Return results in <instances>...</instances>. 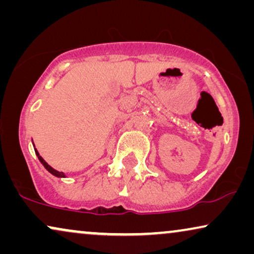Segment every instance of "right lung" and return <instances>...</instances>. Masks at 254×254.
<instances>
[{"mask_svg": "<svg viewBox=\"0 0 254 254\" xmlns=\"http://www.w3.org/2000/svg\"><path fill=\"white\" fill-rule=\"evenodd\" d=\"M36 154H37V156H38V158H39V161L41 162V164H43V165L45 166V168H46V170H47L48 172H51L52 175H54L55 177H60V178H61V177H64V172H59V171H57V170H54L53 168H52V166L48 165L47 163L44 161V158L41 157V156L39 155V152L37 151V149H36Z\"/></svg>", "mask_w": 254, "mask_h": 254, "instance_id": "add662e5", "label": "right lung"}]
</instances>
